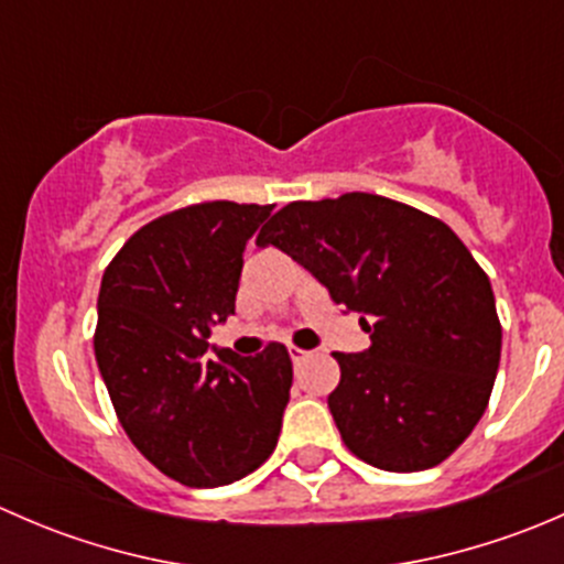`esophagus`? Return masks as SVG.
<instances>
[{
    "mask_svg": "<svg viewBox=\"0 0 564 564\" xmlns=\"http://www.w3.org/2000/svg\"><path fill=\"white\" fill-rule=\"evenodd\" d=\"M289 357H292V362H294V366H300V362H303V360H308V357H311V351L300 349V346H289Z\"/></svg>",
    "mask_w": 564,
    "mask_h": 564,
    "instance_id": "34e87169",
    "label": "esophagus"
}]
</instances>
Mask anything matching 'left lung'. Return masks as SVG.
<instances>
[{"label":"left lung","instance_id":"8db88e82","mask_svg":"<svg viewBox=\"0 0 564 564\" xmlns=\"http://www.w3.org/2000/svg\"><path fill=\"white\" fill-rule=\"evenodd\" d=\"M329 297L360 314L371 346L333 351L327 403L344 445L384 471L442 464L482 417L502 355L491 281L440 218L377 193L292 202L259 231Z\"/></svg>","mask_w":564,"mask_h":564}]
</instances>
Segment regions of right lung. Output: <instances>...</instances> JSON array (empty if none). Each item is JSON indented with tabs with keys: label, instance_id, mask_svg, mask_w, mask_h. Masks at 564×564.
Here are the masks:
<instances>
[{
	"label": "right lung",
	"instance_id": "obj_1",
	"mask_svg": "<svg viewBox=\"0 0 564 564\" xmlns=\"http://www.w3.org/2000/svg\"><path fill=\"white\" fill-rule=\"evenodd\" d=\"M272 204L204 202L141 226L106 267L95 360L139 453L191 488L229 486L272 456L292 357H209V327L235 314L242 253Z\"/></svg>",
	"mask_w": 564,
	"mask_h": 564
}]
</instances>
